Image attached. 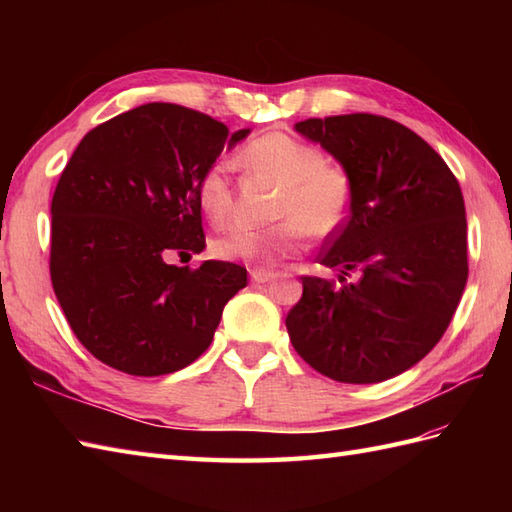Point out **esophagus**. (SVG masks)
Segmentation results:
<instances>
[{"label":"esophagus","mask_w":512,"mask_h":512,"mask_svg":"<svg viewBox=\"0 0 512 512\" xmlns=\"http://www.w3.org/2000/svg\"><path fill=\"white\" fill-rule=\"evenodd\" d=\"M250 279L255 281V284H266V281L275 279V273L273 270H262V268H253L250 270Z\"/></svg>","instance_id":"34e87169"}]
</instances>
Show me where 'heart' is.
<instances>
[{
	"label": "heart",
	"instance_id": "1",
	"mask_svg": "<svg viewBox=\"0 0 512 512\" xmlns=\"http://www.w3.org/2000/svg\"><path fill=\"white\" fill-rule=\"evenodd\" d=\"M239 165L277 184L273 220L281 222L268 228L231 226L213 239L215 257L266 266L299 253L306 233L323 239L343 226L354 184L350 173L341 165H330L319 147L284 132H270L250 140L239 154ZM198 202L211 222L228 220L233 184L222 162L202 171Z\"/></svg>",
	"mask_w": 512,
	"mask_h": 512
}]
</instances>
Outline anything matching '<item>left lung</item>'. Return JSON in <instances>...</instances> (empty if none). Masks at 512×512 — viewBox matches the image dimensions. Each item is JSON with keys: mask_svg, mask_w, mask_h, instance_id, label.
Returning a JSON list of instances; mask_svg holds the SVG:
<instances>
[{"mask_svg": "<svg viewBox=\"0 0 512 512\" xmlns=\"http://www.w3.org/2000/svg\"><path fill=\"white\" fill-rule=\"evenodd\" d=\"M299 134L350 173V215L319 262L330 279L301 277L288 312L292 347L339 383H380L427 356L447 332L469 277L458 178L431 145L391 118H308ZM358 272L354 285L346 281Z\"/></svg>", "mask_w": 512, "mask_h": 512, "instance_id": "obj_1", "label": "left lung"}]
</instances>
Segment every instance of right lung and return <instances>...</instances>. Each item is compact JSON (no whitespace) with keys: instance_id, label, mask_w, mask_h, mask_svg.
I'll list each match as a JSON object with an SVG mask.
<instances>
[{"instance_id":"add662e5","label":"right lung","mask_w":512,"mask_h":512,"mask_svg":"<svg viewBox=\"0 0 512 512\" xmlns=\"http://www.w3.org/2000/svg\"><path fill=\"white\" fill-rule=\"evenodd\" d=\"M250 129L147 103L83 136L52 195L50 279L65 319L101 363L132 376L191 365L246 286V268L167 259L206 246L198 180Z\"/></svg>"}]
</instances>
